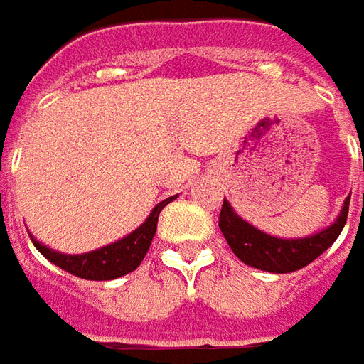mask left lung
Instances as JSON below:
<instances>
[{
  "mask_svg": "<svg viewBox=\"0 0 364 364\" xmlns=\"http://www.w3.org/2000/svg\"><path fill=\"white\" fill-rule=\"evenodd\" d=\"M348 202H350V194L331 226L311 236H302V238H279V236L258 230L242 216H238L226 198L222 202L218 226L234 255L245 264L258 268V270L274 272V274H287V272H294L311 264L335 242L338 234L345 228Z\"/></svg>",
  "mask_w": 364,
  "mask_h": 364,
  "instance_id": "1",
  "label": "left lung"
}]
</instances>
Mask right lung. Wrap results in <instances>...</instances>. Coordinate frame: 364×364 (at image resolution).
Masks as SVG:
<instances>
[{
  "instance_id": "1",
  "label": "right lung",
  "mask_w": 364,
  "mask_h": 364,
  "mask_svg": "<svg viewBox=\"0 0 364 364\" xmlns=\"http://www.w3.org/2000/svg\"><path fill=\"white\" fill-rule=\"evenodd\" d=\"M172 200H176V196H170V198L162 200L160 204H156L154 210L150 212V216L136 230H132L128 236L119 238L112 245L84 252V255H63L58 250H51L50 246L41 245L40 240H36L31 234H29V238H31L33 246L50 262H53L55 267H60L65 272L74 274V277L85 280L119 279V277H124V274H128V272L140 267V262L152 245L156 226H158V216H160V212L166 204H170Z\"/></svg>"
}]
</instances>
